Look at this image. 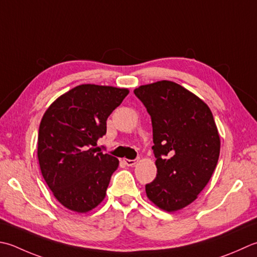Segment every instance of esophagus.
Masks as SVG:
<instances>
[{"mask_svg": "<svg viewBox=\"0 0 257 257\" xmlns=\"http://www.w3.org/2000/svg\"><path fill=\"white\" fill-rule=\"evenodd\" d=\"M137 162H138V159H123L124 165H127V166H135Z\"/></svg>", "mask_w": 257, "mask_h": 257, "instance_id": "34e87169", "label": "esophagus"}]
</instances>
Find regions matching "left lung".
Listing matches in <instances>:
<instances>
[{
  "label": "left lung",
  "mask_w": 257,
  "mask_h": 257,
  "mask_svg": "<svg viewBox=\"0 0 257 257\" xmlns=\"http://www.w3.org/2000/svg\"><path fill=\"white\" fill-rule=\"evenodd\" d=\"M152 118L157 176L146 194L166 212L193 203L218 162L220 140L213 113L202 99L173 81L134 90Z\"/></svg>",
  "instance_id": "obj_1"
}]
</instances>
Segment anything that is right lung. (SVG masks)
Instances as JSON below:
<instances>
[{"label": "right lung", "mask_w": 257, "mask_h": 257, "mask_svg": "<svg viewBox=\"0 0 257 257\" xmlns=\"http://www.w3.org/2000/svg\"><path fill=\"white\" fill-rule=\"evenodd\" d=\"M128 89L81 84L62 94L43 114L38 158L45 183L64 207L87 213L105 197L119 160L98 152L107 119Z\"/></svg>", "instance_id": "obj_1"}]
</instances>
